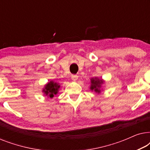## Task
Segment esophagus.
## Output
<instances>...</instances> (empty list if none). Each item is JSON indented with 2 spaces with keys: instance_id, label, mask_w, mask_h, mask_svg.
<instances>
[{
  "instance_id": "34e87169",
  "label": "esophagus",
  "mask_w": 150,
  "mask_h": 150,
  "mask_svg": "<svg viewBox=\"0 0 150 150\" xmlns=\"http://www.w3.org/2000/svg\"><path fill=\"white\" fill-rule=\"evenodd\" d=\"M78 79V76L77 75H72L71 76V80L73 81H76Z\"/></svg>"
}]
</instances>
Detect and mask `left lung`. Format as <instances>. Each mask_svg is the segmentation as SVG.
Instances as JSON below:
<instances>
[{"label":"left lung","mask_w":150,"mask_h":150,"mask_svg":"<svg viewBox=\"0 0 150 150\" xmlns=\"http://www.w3.org/2000/svg\"><path fill=\"white\" fill-rule=\"evenodd\" d=\"M91 85L89 86V89L91 91H94L98 94H100L102 91V85L104 83V81L102 79H99L98 77L91 78Z\"/></svg>","instance_id":"left-lung-1"}]
</instances>
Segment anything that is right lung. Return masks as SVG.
I'll return each instance as SVG.
<instances>
[{"instance_id": "add662e5", "label": "right lung", "mask_w": 150, "mask_h": 150, "mask_svg": "<svg viewBox=\"0 0 150 150\" xmlns=\"http://www.w3.org/2000/svg\"><path fill=\"white\" fill-rule=\"evenodd\" d=\"M60 87L61 85H59V83L53 81H50L44 85L42 89V92L44 93V96H46L48 98L52 99V98L54 97L55 95H57L59 93Z\"/></svg>"}]
</instances>
